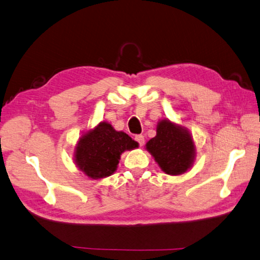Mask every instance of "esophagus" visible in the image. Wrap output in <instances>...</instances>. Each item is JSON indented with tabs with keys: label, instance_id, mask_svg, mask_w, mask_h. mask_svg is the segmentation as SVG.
Masks as SVG:
<instances>
[{
	"label": "esophagus",
	"instance_id": "esophagus-1",
	"mask_svg": "<svg viewBox=\"0 0 260 260\" xmlns=\"http://www.w3.org/2000/svg\"><path fill=\"white\" fill-rule=\"evenodd\" d=\"M135 141L140 144V146H142V145L144 144V141H145L144 140V136L143 135H136L135 136Z\"/></svg>",
	"mask_w": 260,
	"mask_h": 260
}]
</instances>
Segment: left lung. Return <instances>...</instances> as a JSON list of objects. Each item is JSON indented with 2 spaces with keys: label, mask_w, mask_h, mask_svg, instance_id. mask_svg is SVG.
<instances>
[{
  "label": "left lung",
  "mask_w": 260,
  "mask_h": 260,
  "mask_svg": "<svg viewBox=\"0 0 260 260\" xmlns=\"http://www.w3.org/2000/svg\"><path fill=\"white\" fill-rule=\"evenodd\" d=\"M146 150L161 169L171 176L186 172L195 156V146L189 133L169 120H161L157 124L156 136L147 142Z\"/></svg>",
  "instance_id": "1"
}]
</instances>
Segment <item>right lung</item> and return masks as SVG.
<instances>
[{"label":"right lung","mask_w":260,"mask_h":260,"mask_svg":"<svg viewBox=\"0 0 260 260\" xmlns=\"http://www.w3.org/2000/svg\"><path fill=\"white\" fill-rule=\"evenodd\" d=\"M137 146V142L124 132L115 131L108 123H100L81 137L75 150V162L86 176L100 179L114 174L124 151Z\"/></svg>","instance_id":"obj_1"}]
</instances>
